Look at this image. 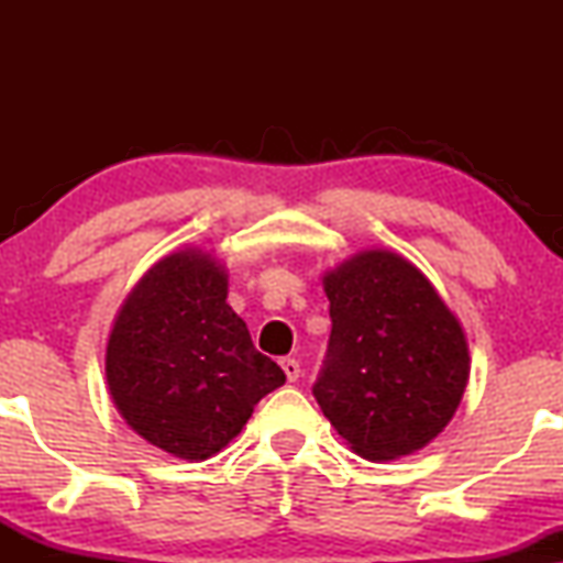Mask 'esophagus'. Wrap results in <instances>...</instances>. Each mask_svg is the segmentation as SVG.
I'll list each match as a JSON object with an SVG mask.
<instances>
[{"label": "esophagus", "mask_w": 563, "mask_h": 563, "mask_svg": "<svg viewBox=\"0 0 563 563\" xmlns=\"http://www.w3.org/2000/svg\"><path fill=\"white\" fill-rule=\"evenodd\" d=\"M279 364H282L284 374H287L289 382H297L299 374H302V368H299V361L297 358H282Z\"/></svg>", "instance_id": "esophagus-1"}]
</instances>
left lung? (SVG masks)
<instances>
[{
  "label": "left lung",
  "mask_w": 563,
  "mask_h": 563,
  "mask_svg": "<svg viewBox=\"0 0 563 563\" xmlns=\"http://www.w3.org/2000/svg\"><path fill=\"white\" fill-rule=\"evenodd\" d=\"M328 353L312 395L358 456L389 461L449 426L468 382L456 314L426 274L391 251H361L322 279Z\"/></svg>",
  "instance_id": "8db88e82"
}]
</instances>
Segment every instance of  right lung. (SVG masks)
I'll list each match as a JSON object with an SVG mask.
<instances>
[{"label":"right lung","mask_w":563,"mask_h":563,"mask_svg":"<svg viewBox=\"0 0 563 563\" xmlns=\"http://www.w3.org/2000/svg\"><path fill=\"white\" fill-rule=\"evenodd\" d=\"M225 299V266L184 249L153 264L114 318L110 395L137 435L176 459L214 456L287 382Z\"/></svg>","instance_id":"add662e5"}]
</instances>
